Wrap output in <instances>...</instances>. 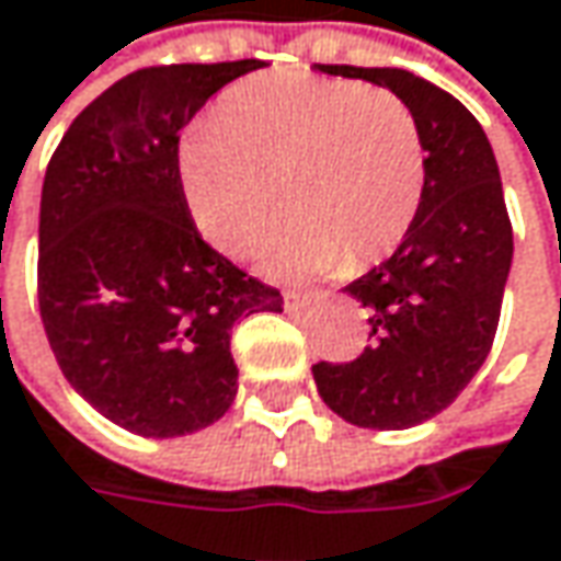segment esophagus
<instances>
[{
    "instance_id": "34e87169",
    "label": "esophagus",
    "mask_w": 561,
    "mask_h": 561,
    "mask_svg": "<svg viewBox=\"0 0 561 561\" xmlns=\"http://www.w3.org/2000/svg\"><path fill=\"white\" fill-rule=\"evenodd\" d=\"M324 294H284V302H287V309H309V306H316V302H322Z\"/></svg>"
}]
</instances>
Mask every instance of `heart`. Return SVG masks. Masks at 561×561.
I'll return each instance as SVG.
<instances>
[{
  "mask_svg": "<svg viewBox=\"0 0 561 561\" xmlns=\"http://www.w3.org/2000/svg\"><path fill=\"white\" fill-rule=\"evenodd\" d=\"M180 183L195 227L227 255L255 245L280 195L287 214L259 245V267L299 280L394 252L423 202L426 157L398 98L267 71L230 88L214 126L185 138Z\"/></svg>",
  "mask_w": 561,
  "mask_h": 561,
  "instance_id": "1",
  "label": "heart"
}]
</instances>
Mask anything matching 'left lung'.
Segmentation results:
<instances>
[{"instance_id":"8db88e82","label":"left lung","mask_w":561,"mask_h":561,"mask_svg":"<svg viewBox=\"0 0 561 561\" xmlns=\"http://www.w3.org/2000/svg\"><path fill=\"white\" fill-rule=\"evenodd\" d=\"M388 88L420 128L426 185L391 259L344 287L369 312L353 363H316L322 401L363 430H410L451 404L486 363L512 271V224L490 138L448 91L407 69L312 66Z\"/></svg>"}]
</instances>
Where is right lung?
<instances>
[{"instance_id":"1","label":"right lung","mask_w":561,"mask_h":561,"mask_svg":"<svg viewBox=\"0 0 561 561\" xmlns=\"http://www.w3.org/2000/svg\"><path fill=\"white\" fill-rule=\"evenodd\" d=\"M259 59L160 66L88 103L46 167L41 319L69 385L110 423L180 438L237 398L233 322L284 296L202 239L180 183V128Z\"/></svg>"}]
</instances>
